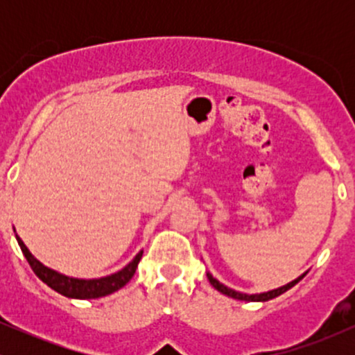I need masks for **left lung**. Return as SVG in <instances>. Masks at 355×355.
<instances>
[{
	"label": "left lung",
	"mask_w": 355,
	"mask_h": 355,
	"mask_svg": "<svg viewBox=\"0 0 355 355\" xmlns=\"http://www.w3.org/2000/svg\"><path fill=\"white\" fill-rule=\"evenodd\" d=\"M305 274H307V272H304L302 275H299V277H297L295 280H292V282H288V284L282 285V287H279V288H274V291L260 292V294H243V292L234 291V288L227 287V285H223L222 282H218V280L215 279V277L211 275L210 272H207V277H209L210 284L214 285V287L217 288L218 292H222L223 295H229V297H232V299H237V300H247V302H267V300H270V299H275V297H279L280 294H284V292H287L288 288H292V287H294L295 284H299L300 280H302L304 277H305Z\"/></svg>",
	"instance_id": "8db88e82"
}]
</instances>
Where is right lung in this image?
I'll list each match as a JSON object with an SVG mask.
<instances>
[{
	"mask_svg": "<svg viewBox=\"0 0 355 355\" xmlns=\"http://www.w3.org/2000/svg\"><path fill=\"white\" fill-rule=\"evenodd\" d=\"M16 240H18L19 247H21L23 250V255L26 257L30 267L33 268L35 274L38 275L48 287H51L53 291H56L58 294L64 297L81 300L100 299V297L110 295L113 294V292L120 291L121 287H125V285L132 280V277L135 275L138 262H140L141 255H144V250H140L135 257H133V260L128 266H125L121 270H118L112 275L100 277V279H76V277H68L53 270L50 267L43 266V263L28 250V247L24 245V242L18 237V235H16Z\"/></svg>",
	"mask_w": 355,
	"mask_h": 355,
	"instance_id": "1",
	"label": "right lung"
}]
</instances>
